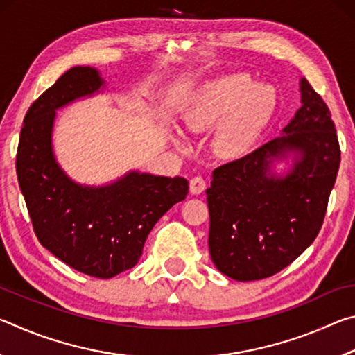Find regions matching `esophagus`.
<instances>
[{
	"instance_id": "obj_1",
	"label": "esophagus",
	"mask_w": 355,
	"mask_h": 355,
	"mask_svg": "<svg viewBox=\"0 0 355 355\" xmlns=\"http://www.w3.org/2000/svg\"><path fill=\"white\" fill-rule=\"evenodd\" d=\"M205 188H207V183H205V180H203L202 177L191 178V182H189V191H191V194H194V196L202 194V192L205 191Z\"/></svg>"
}]
</instances>
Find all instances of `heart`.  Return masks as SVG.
Masks as SVG:
<instances>
[{
    "label": "heart",
    "instance_id": "1",
    "mask_svg": "<svg viewBox=\"0 0 355 355\" xmlns=\"http://www.w3.org/2000/svg\"><path fill=\"white\" fill-rule=\"evenodd\" d=\"M275 110L271 89L245 75H230L207 83L191 95L183 112L184 128L192 135L218 127L213 148L222 159L235 161L248 155L260 139ZM180 148L188 147L182 131H171Z\"/></svg>",
    "mask_w": 355,
    "mask_h": 355
}]
</instances>
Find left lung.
Instances as JSON below:
<instances>
[{
    "mask_svg": "<svg viewBox=\"0 0 355 355\" xmlns=\"http://www.w3.org/2000/svg\"><path fill=\"white\" fill-rule=\"evenodd\" d=\"M300 107L279 137L218 167L207 189L209 254L238 282L271 277L315 241L340 167L330 111L300 78ZM284 162L286 169L277 171Z\"/></svg>",
    "mask_w": 355,
    "mask_h": 355,
    "instance_id": "8db88e82",
    "label": "left lung"
}]
</instances>
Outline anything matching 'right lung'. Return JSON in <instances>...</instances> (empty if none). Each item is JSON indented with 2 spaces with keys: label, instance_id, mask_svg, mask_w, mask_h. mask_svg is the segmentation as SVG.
<instances>
[{
  "label": "right lung",
  "instance_id": "right-lung-1",
  "mask_svg": "<svg viewBox=\"0 0 355 355\" xmlns=\"http://www.w3.org/2000/svg\"><path fill=\"white\" fill-rule=\"evenodd\" d=\"M106 89L94 67L70 69L29 107L17 150V177L35 236L45 249L98 279L133 268L148 233L184 200L188 180L130 171L101 186L81 184L59 166L53 150L56 111Z\"/></svg>",
  "mask_w": 355,
  "mask_h": 355
}]
</instances>
